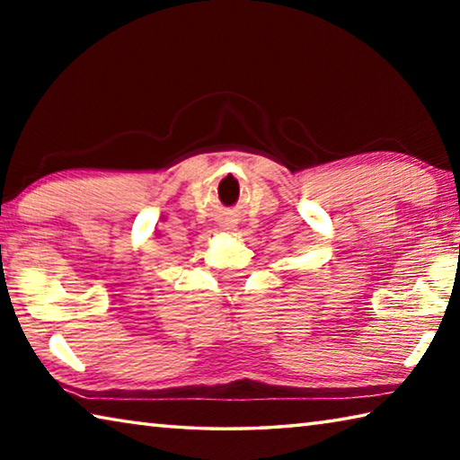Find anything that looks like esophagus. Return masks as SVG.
Masks as SVG:
<instances>
[{
	"label": "esophagus",
	"instance_id": "34e87169",
	"mask_svg": "<svg viewBox=\"0 0 460 460\" xmlns=\"http://www.w3.org/2000/svg\"><path fill=\"white\" fill-rule=\"evenodd\" d=\"M223 229H225V231H233V229H235V225H231V223H225V225H223Z\"/></svg>",
	"mask_w": 460,
	"mask_h": 460
}]
</instances>
